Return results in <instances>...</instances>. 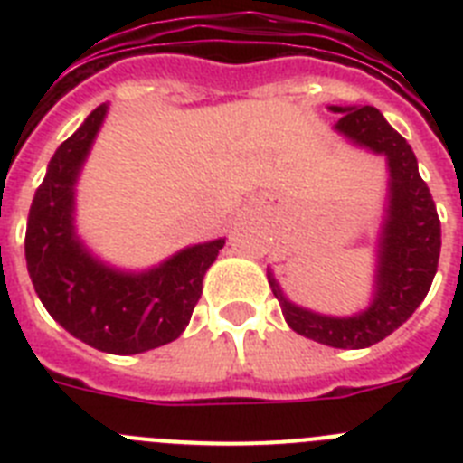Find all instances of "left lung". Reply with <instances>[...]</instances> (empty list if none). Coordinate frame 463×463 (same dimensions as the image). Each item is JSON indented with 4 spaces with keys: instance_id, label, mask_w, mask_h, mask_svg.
<instances>
[{
    "instance_id": "1",
    "label": "left lung",
    "mask_w": 463,
    "mask_h": 463,
    "mask_svg": "<svg viewBox=\"0 0 463 463\" xmlns=\"http://www.w3.org/2000/svg\"><path fill=\"white\" fill-rule=\"evenodd\" d=\"M338 134L354 146L384 155L387 211L378 239L373 301L350 317H331L292 304L269 271V285L280 301L285 322L297 334L322 345L359 350L387 338L415 313L431 288L440 255V220L427 183L417 171L408 141L373 106H329Z\"/></svg>"
}]
</instances>
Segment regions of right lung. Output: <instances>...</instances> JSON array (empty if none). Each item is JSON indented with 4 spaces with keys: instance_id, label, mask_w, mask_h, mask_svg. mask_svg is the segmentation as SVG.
<instances>
[{
    "instance_id": "add662e5",
    "label": "right lung",
    "mask_w": 463,
    "mask_h": 463,
    "mask_svg": "<svg viewBox=\"0 0 463 463\" xmlns=\"http://www.w3.org/2000/svg\"><path fill=\"white\" fill-rule=\"evenodd\" d=\"M106 110L94 109L52 155L32 199L24 260L41 304L71 336L101 353L138 354L185 331L224 239L190 245L141 273L118 271L80 243L73 194Z\"/></svg>"
}]
</instances>
